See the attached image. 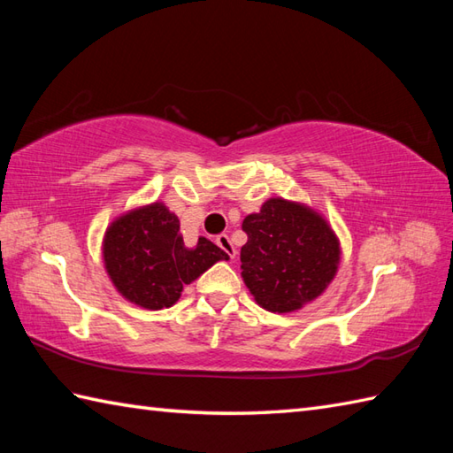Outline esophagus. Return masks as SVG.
<instances>
[{
	"mask_svg": "<svg viewBox=\"0 0 453 453\" xmlns=\"http://www.w3.org/2000/svg\"><path fill=\"white\" fill-rule=\"evenodd\" d=\"M216 243H218V247L221 249V251L227 253L232 258H235L237 251H235V247H234V243H232V239H229V235H226V234L218 235V237H216Z\"/></svg>",
	"mask_w": 453,
	"mask_h": 453,
	"instance_id": "34e87169",
	"label": "esophagus"
}]
</instances>
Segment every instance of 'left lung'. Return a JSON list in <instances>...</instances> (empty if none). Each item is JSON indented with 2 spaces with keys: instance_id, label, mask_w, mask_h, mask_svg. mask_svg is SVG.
Listing matches in <instances>:
<instances>
[{
  "instance_id": "1",
  "label": "left lung",
  "mask_w": 453,
  "mask_h": 453,
  "mask_svg": "<svg viewBox=\"0 0 453 453\" xmlns=\"http://www.w3.org/2000/svg\"><path fill=\"white\" fill-rule=\"evenodd\" d=\"M242 278L266 311L292 313L319 297L339 271L341 242L319 211L268 198L243 219Z\"/></svg>"
}]
</instances>
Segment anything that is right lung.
Returning a JSON list of instances; mask_svg holds the SVG:
<instances>
[{"mask_svg": "<svg viewBox=\"0 0 453 453\" xmlns=\"http://www.w3.org/2000/svg\"><path fill=\"white\" fill-rule=\"evenodd\" d=\"M179 227V218L163 202L128 210L107 227L104 271L124 300L143 310H165L179 302L182 286L229 258L206 237L187 247Z\"/></svg>", "mask_w": 453, "mask_h": 453, "instance_id": "obj_1", "label": "right lung"}]
</instances>
